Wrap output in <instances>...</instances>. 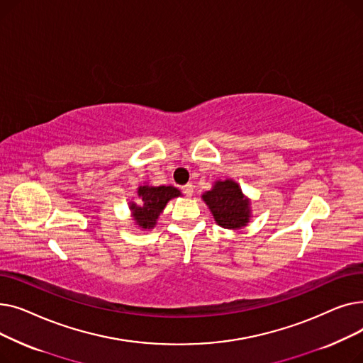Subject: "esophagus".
<instances>
[{"label":"esophagus","instance_id":"1","mask_svg":"<svg viewBox=\"0 0 363 363\" xmlns=\"http://www.w3.org/2000/svg\"><path fill=\"white\" fill-rule=\"evenodd\" d=\"M182 193L186 196V197H191L193 193H194V188L191 184H186L182 186Z\"/></svg>","mask_w":363,"mask_h":363}]
</instances>
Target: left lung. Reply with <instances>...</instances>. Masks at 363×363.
<instances>
[{"mask_svg":"<svg viewBox=\"0 0 363 363\" xmlns=\"http://www.w3.org/2000/svg\"><path fill=\"white\" fill-rule=\"evenodd\" d=\"M201 197L216 223L226 230H241L252 218L250 200L233 179L216 181L211 191H206Z\"/></svg>","mask_w":363,"mask_h":363,"instance_id":"8db88e82","label":"left lung"}]
</instances>
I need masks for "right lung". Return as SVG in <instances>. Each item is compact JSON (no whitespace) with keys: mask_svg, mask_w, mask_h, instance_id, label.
Masks as SVG:
<instances>
[{"mask_svg":"<svg viewBox=\"0 0 363 363\" xmlns=\"http://www.w3.org/2000/svg\"><path fill=\"white\" fill-rule=\"evenodd\" d=\"M179 196V189L172 185H141L138 186V203L129 204L132 218L143 230H152L167 201Z\"/></svg>","mask_w":363,"mask_h":363,"instance_id":"add662e5","label":"right lung"}]
</instances>
